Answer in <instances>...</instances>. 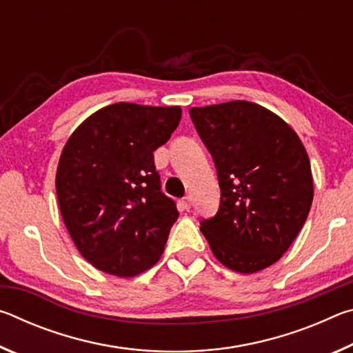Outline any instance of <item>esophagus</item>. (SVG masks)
<instances>
[{
  "instance_id": "1",
  "label": "esophagus",
  "mask_w": 353,
  "mask_h": 353,
  "mask_svg": "<svg viewBox=\"0 0 353 353\" xmlns=\"http://www.w3.org/2000/svg\"><path fill=\"white\" fill-rule=\"evenodd\" d=\"M181 205H182L183 210H190V208H191V198H190V196H185V198L181 201Z\"/></svg>"
}]
</instances>
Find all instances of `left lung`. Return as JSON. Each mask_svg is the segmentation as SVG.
I'll use <instances>...</instances> for the list:
<instances>
[{"label":"left lung","mask_w":353,"mask_h":353,"mask_svg":"<svg viewBox=\"0 0 353 353\" xmlns=\"http://www.w3.org/2000/svg\"><path fill=\"white\" fill-rule=\"evenodd\" d=\"M218 171V213L201 221L213 255L241 274L282 256L305 224L313 177L301 139L276 113L249 101L191 107Z\"/></svg>","instance_id":"left-lung-1"}]
</instances>
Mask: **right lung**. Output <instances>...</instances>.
<instances>
[{
  "label": "right lung",
  "mask_w": 353,
  "mask_h": 353,
  "mask_svg": "<svg viewBox=\"0 0 353 353\" xmlns=\"http://www.w3.org/2000/svg\"><path fill=\"white\" fill-rule=\"evenodd\" d=\"M181 117L177 105L117 103L88 117L63 146L59 208L77 250L97 270L134 277L162 256L179 212L160 190L154 151Z\"/></svg>",
  "instance_id": "obj_1"
}]
</instances>
